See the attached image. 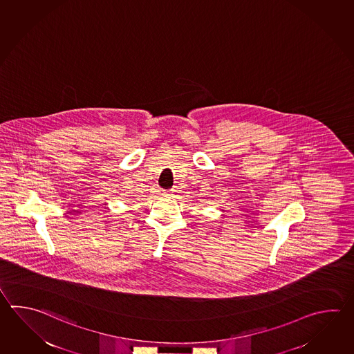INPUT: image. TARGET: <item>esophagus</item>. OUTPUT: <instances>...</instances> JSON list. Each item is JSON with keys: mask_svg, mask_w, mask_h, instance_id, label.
Masks as SVG:
<instances>
[{"mask_svg": "<svg viewBox=\"0 0 354 354\" xmlns=\"http://www.w3.org/2000/svg\"><path fill=\"white\" fill-rule=\"evenodd\" d=\"M162 194H164V196H171L173 195V190H165Z\"/></svg>", "mask_w": 354, "mask_h": 354, "instance_id": "34e87169", "label": "esophagus"}]
</instances>
